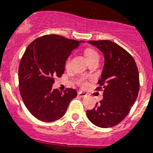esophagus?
I'll return each mask as SVG.
<instances>
[{"label": "esophagus", "mask_w": 153, "mask_h": 153, "mask_svg": "<svg viewBox=\"0 0 153 153\" xmlns=\"http://www.w3.org/2000/svg\"><path fill=\"white\" fill-rule=\"evenodd\" d=\"M78 95H79V96L81 97V98H84V97L87 96V94H85L84 92L79 91V92H78Z\"/></svg>", "instance_id": "1"}]
</instances>
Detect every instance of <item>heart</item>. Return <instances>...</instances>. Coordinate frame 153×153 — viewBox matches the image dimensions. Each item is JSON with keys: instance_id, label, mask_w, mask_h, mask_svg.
<instances>
[{"instance_id": "1", "label": "heart", "mask_w": 153, "mask_h": 153, "mask_svg": "<svg viewBox=\"0 0 153 153\" xmlns=\"http://www.w3.org/2000/svg\"><path fill=\"white\" fill-rule=\"evenodd\" d=\"M84 54H85V56L86 58H87V59H88V61H90V60H91V59L98 57V52L91 48L86 49ZM69 61H70V58H69V59L66 60V62H65L66 66L69 65ZM76 82H77V84H79V85H80L81 87H84V88L88 85V83H87V81H86V79H84V78H79V79H76Z\"/></svg>"}]
</instances>
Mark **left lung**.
<instances>
[{"label":"left lung","instance_id":"1","mask_svg":"<svg viewBox=\"0 0 153 153\" xmlns=\"http://www.w3.org/2000/svg\"><path fill=\"white\" fill-rule=\"evenodd\" d=\"M103 53L105 59L97 91H103V99L91 110L88 120L102 128L114 127L127 117L139 91L137 65L126 50L110 40H89Z\"/></svg>","mask_w":153,"mask_h":153}]
</instances>
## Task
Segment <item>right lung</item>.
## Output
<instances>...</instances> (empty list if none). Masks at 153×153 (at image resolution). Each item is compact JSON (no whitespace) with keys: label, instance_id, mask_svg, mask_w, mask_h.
Here are the masks:
<instances>
[{"label":"right lung","instance_id":"obj_1","mask_svg":"<svg viewBox=\"0 0 153 153\" xmlns=\"http://www.w3.org/2000/svg\"><path fill=\"white\" fill-rule=\"evenodd\" d=\"M83 41L56 34L34 40L24 52L19 67V91L30 113L44 122H52L64 116L75 89L63 92L52 89L55 77H61L71 51Z\"/></svg>","mask_w":153,"mask_h":153}]
</instances>
